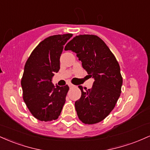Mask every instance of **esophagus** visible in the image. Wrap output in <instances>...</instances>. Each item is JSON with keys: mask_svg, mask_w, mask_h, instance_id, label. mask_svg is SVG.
<instances>
[{"mask_svg": "<svg viewBox=\"0 0 150 150\" xmlns=\"http://www.w3.org/2000/svg\"><path fill=\"white\" fill-rule=\"evenodd\" d=\"M68 86H69L70 88H72V87H75V85H73V84H71V83L68 84Z\"/></svg>", "mask_w": 150, "mask_h": 150, "instance_id": "esophagus-1", "label": "esophagus"}]
</instances>
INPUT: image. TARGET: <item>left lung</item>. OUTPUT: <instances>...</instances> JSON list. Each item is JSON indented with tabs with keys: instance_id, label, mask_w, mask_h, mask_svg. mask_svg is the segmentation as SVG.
<instances>
[{
	"instance_id": "8db88e82",
	"label": "left lung",
	"mask_w": 150,
	"mask_h": 150,
	"mask_svg": "<svg viewBox=\"0 0 150 150\" xmlns=\"http://www.w3.org/2000/svg\"><path fill=\"white\" fill-rule=\"evenodd\" d=\"M82 62L89 76L94 79L92 89L79 86L82 95L75 101L77 114L82 123H99L111 112L121 92L123 78L116 57L104 41L96 35L83 34L66 44Z\"/></svg>"
}]
</instances>
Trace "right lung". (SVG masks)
I'll return each instance as SVG.
<instances>
[{
  "label": "right lung",
  "instance_id": "obj_1",
  "mask_svg": "<svg viewBox=\"0 0 150 150\" xmlns=\"http://www.w3.org/2000/svg\"><path fill=\"white\" fill-rule=\"evenodd\" d=\"M72 34L47 37L38 44L27 59L21 80L23 99L34 117L41 121L56 120L61 114L68 85L54 86V73L60 69L63 46Z\"/></svg>",
  "mask_w": 150,
  "mask_h": 150
}]
</instances>
